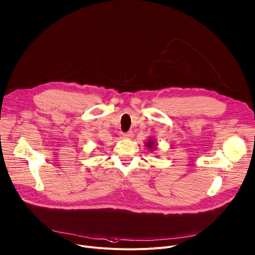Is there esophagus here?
<instances>
[{"label": "esophagus", "mask_w": 255, "mask_h": 255, "mask_svg": "<svg viewBox=\"0 0 255 255\" xmlns=\"http://www.w3.org/2000/svg\"><path fill=\"white\" fill-rule=\"evenodd\" d=\"M132 136H133L132 132H127V133L122 134V138H124V139H130Z\"/></svg>", "instance_id": "34e87169"}]
</instances>
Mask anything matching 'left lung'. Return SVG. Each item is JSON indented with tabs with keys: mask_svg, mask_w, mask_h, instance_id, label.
Listing matches in <instances>:
<instances>
[{
	"mask_svg": "<svg viewBox=\"0 0 255 255\" xmlns=\"http://www.w3.org/2000/svg\"><path fill=\"white\" fill-rule=\"evenodd\" d=\"M144 145L146 146V148L148 150H154L156 147H157V144H156V139L152 138V137H149L147 139V141H145Z\"/></svg>",
	"mask_w": 255,
	"mask_h": 255,
	"instance_id": "1",
	"label": "left lung"
}]
</instances>
